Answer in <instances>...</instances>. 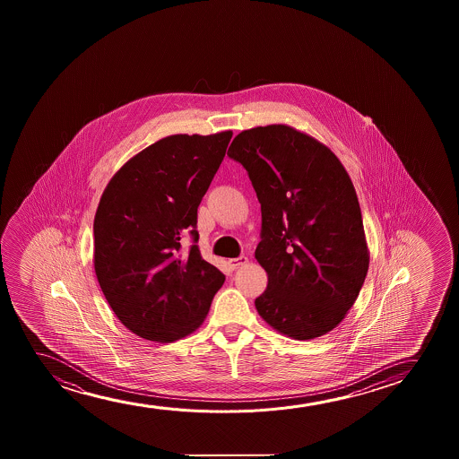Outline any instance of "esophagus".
<instances>
[{"mask_svg":"<svg viewBox=\"0 0 459 459\" xmlns=\"http://www.w3.org/2000/svg\"><path fill=\"white\" fill-rule=\"evenodd\" d=\"M247 262H249V258L245 257V255H241V257L238 258H230V260H229V264H230V268H232V270H237V268L243 266V264H247Z\"/></svg>","mask_w":459,"mask_h":459,"instance_id":"34e87169","label":"esophagus"}]
</instances>
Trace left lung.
Segmentation results:
<instances>
[{
    "label": "left lung",
    "instance_id": "left-lung-1",
    "mask_svg": "<svg viewBox=\"0 0 459 459\" xmlns=\"http://www.w3.org/2000/svg\"><path fill=\"white\" fill-rule=\"evenodd\" d=\"M262 205L255 258L268 285L258 315L290 339L331 333L358 299L370 264L358 195L327 145L285 124L238 133L227 152Z\"/></svg>",
    "mask_w": 459,
    "mask_h": 459
}]
</instances>
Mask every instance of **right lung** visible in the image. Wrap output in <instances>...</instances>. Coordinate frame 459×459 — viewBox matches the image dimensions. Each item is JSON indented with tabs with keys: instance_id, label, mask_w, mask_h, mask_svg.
<instances>
[{
	"instance_id": "right-lung-1",
	"label": "right lung",
	"mask_w": 459,
	"mask_h": 459,
	"mask_svg": "<svg viewBox=\"0 0 459 459\" xmlns=\"http://www.w3.org/2000/svg\"><path fill=\"white\" fill-rule=\"evenodd\" d=\"M232 130L170 134L111 177L94 218V270L120 323L139 337L170 343L207 318L226 276L195 243L197 207L226 155Z\"/></svg>"
}]
</instances>
